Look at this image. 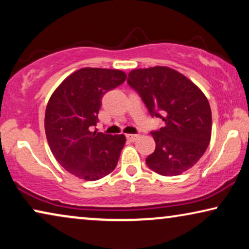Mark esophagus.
<instances>
[{
	"mask_svg": "<svg viewBox=\"0 0 249 249\" xmlns=\"http://www.w3.org/2000/svg\"><path fill=\"white\" fill-rule=\"evenodd\" d=\"M138 137H139V135H137V134H129V135H127V138L129 139V141H131V142H135Z\"/></svg>",
	"mask_w": 249,
	"mask_h": 249,
	"instance_id": "esophagus-1",
	"label": "esophagus"
}]
</instances>
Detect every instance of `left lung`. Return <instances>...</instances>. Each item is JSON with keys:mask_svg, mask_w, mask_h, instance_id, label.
<instances>
[{"mask_svg": "<svg viewBox=\"0 0 249 249\" xmlns=\"http://www.w3.org/2000/svg\"><path fill=\"white\" fill-rule=\"evenodd\" d=\"M127 83L163 127L152 131L156 147L146 164L161 176H179L205 153L211 141L212 113L203 91L188 78L166 67L135 69Z\"/></svg>", "mask_w": 249, "mask_h": 249, "instance_id": "1", "label": "left lung"}]
</instances>
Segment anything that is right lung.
<instances>
[{"label": "right lung", "instance_id": "obj_1", "mask_svg": "<svg viewBox=\"0 0 249 249\" xmlns=\"http://www.w3.org/2000/svg\"><path fill=\"white\" fill-rule=\"evenodd\" d=\"M125 78L120 70L83 68L63 80L51 96L45 112L46 138L54 158L71 175L95 181L117 166L125 137L94 128L102 98Z\"/></svg>", "mask_w": 249, "mask_h": 249}]
</instances>
